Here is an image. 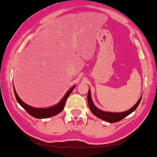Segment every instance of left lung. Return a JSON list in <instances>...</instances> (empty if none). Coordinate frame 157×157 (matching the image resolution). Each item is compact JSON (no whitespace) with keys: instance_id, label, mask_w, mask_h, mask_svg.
Here are the masks:
<instances>
[{"instance_id":"1","label":"left lung","mask_w":157,"mask_h":157,"mask_svg":"<svg viewBox=\"0 0 157 157\" xmlns=\"http://www.w3.org/2000/svg\"><path fill=\"white\" fill-rule=\"evenodd\" d=\"M142 96L141 97V98L139 99V100L136 102V104L133 106L132 108H131L130 109H129L128 111L124 112H120V113H115V112H103V111L100 110V109H97L95 105L93 103V101L91 99V97H90V90H88V94H87V102H88V106L90 110L91 111V112L94 114L95 116H97L99 118L103 120V121H107L109 123H116L118 122V121H121L122 119H124V117H126L127 115H129V114H131L132 112H134L136 109V108L138 107V105H139L140 102H141V99Z\"/></svg>"}]
</instances>
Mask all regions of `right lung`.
<instances>
[{
  "label": "right lung",
  "mask_w": 157,
  "mask_h": 157,
  "mask_svg": "<svg viewBox=\"0 0 157 157\" xmlns=\"http://www.w3.org/2000/svg\"><path fill=\"white\" fill-rule=\"evenodd\" d=\"M75 86H73L70 90L67 91V94H65L64 97H63V99L60 100V102L59 103L57 104V105L52 106V107L50 108H47V109H36V108H33L31 107V106L27 105L25 104V102H23L20 99L18 96L16 94V90H15L14 88V93H15V96H16V98L17 99L18 102L20 104L23 108L25 109L27 112L30 114V115L33 116V117H36V118H47V117H52V116H55L56 114H59L60 112H62V110L63 109L65 105V102L67 101V97H69L71 92L73 90L74 87Z\"/></svg>",
  "instance_id": "add662e5"
}]
</instances>
